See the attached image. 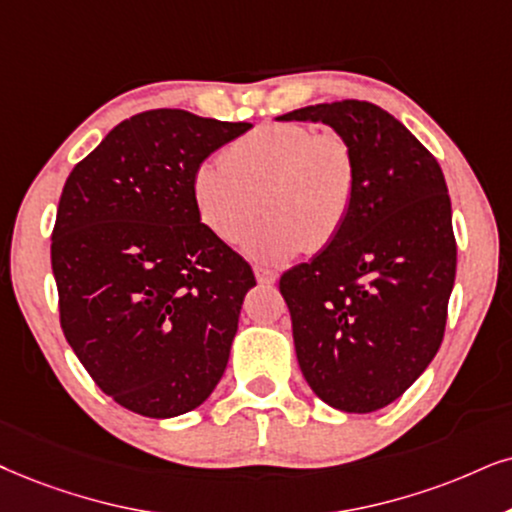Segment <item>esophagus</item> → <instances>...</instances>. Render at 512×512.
Segmentation results:
<instances>
[{
    "instance_id": "34e87169",
    "label": "esophagus",
    "mask_w": 512,
    "mask_h": 512,
    "mask_svg": "<svg viewBox=\"0 0 512 512\" xmlns=\"http://www.w3.org/2000/svg\"><path fill=\"white\" fill-rule=\"evenodd\" d=\"M255 278L260 286H271V283L276 281V274L271 269H264V267H255Z\"/></svg>"
}]
</instances>
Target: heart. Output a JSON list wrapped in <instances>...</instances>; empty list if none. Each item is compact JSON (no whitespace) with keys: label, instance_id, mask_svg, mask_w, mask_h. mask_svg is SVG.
Returning a JSON list of instances; mask_svg holds the SVG:
<instances>
[{"label":"heart","instance_id":"heart-1","mask_svg":"<svg viewBox=\"0 0 512 512\" xmlns=\"http://www.w3.org/2000/svg\"><path fill=\"white\" fill-rule=\"evenodd\" d=\"M191 196L200 222L224 243L248 234L262 203L267 217L248 236L245 252L262 264H281L302 250L328 248L340 236L357 196V158L331 129L260 125L222 158L196 167Z\"/></svg>","mask_w":512,"mask_h":512}]
</instances>
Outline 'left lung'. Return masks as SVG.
Masks as SVG:
<instances>
[{
	"instance_id": "left-lung-1",
	"label": "left lung",
	"mask_w": 512,
	"mask_h": 512,
	"mask_svg": "<svg viewBox=\"0 0 512 512\" xmlns=\"http://www.w3.org/2000/svg\"><path fill=\"white\" fill-rule=\"evenodd\" d=\"M278 120L331 125L357 158L345 229L278 288L316 397L347 413L378 411L409 390L444 338L456 238L442 167L375 103H316Z\"/></svg>"
}]
</instances>
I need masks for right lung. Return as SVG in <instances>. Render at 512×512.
Masks as SVG:
<instances>
[{"label":"right lung","mask_w":512,"mask_h":512,"mask_svg":"<svg viewBox=\"0 0 512 512\" xmlns=\"http://www.w3.org/2000/svg\"><path fill=\"white\" fill-rule=\"evenodd\" d=\"M250 127L137 113L63 186L51 231L63 335L94 383L141 416L196 409L229 361L255 274L200 222L191 177Z\"/></svg>","instance_id":"1"}]
</instances>
